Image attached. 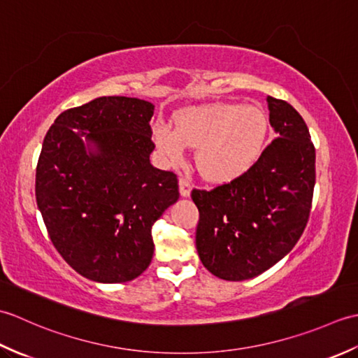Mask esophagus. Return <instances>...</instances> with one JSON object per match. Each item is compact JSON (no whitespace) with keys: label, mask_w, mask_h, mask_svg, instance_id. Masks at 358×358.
I'll use <instances>...</instances> for the list:
<instances>
[{"label":"esophagus","mask_w":358,"mask_h":358,"mask_svg":"<svg viewBox=\"0 0 358 358\" xmlns=\"http://www.w3.org/2000/svg\"><path fill=\"white\" fill-rule=\"evenodd\" d=\"M178 185H180V194H181V196H189V195H191V191H192L191 180H187L185 177H180Z\"/></svg>","instance_id":"obj_1"}]
</instances>
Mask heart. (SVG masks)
Here are the masks:
<instances>
[{"label":"heart","instance_id":"1","mask_svg":"<svg viewBox=\"0 0 358 358\" xmlns=\"http://www.w3.org/2000/svg\"><path fill=\"white\" fill-rule=\"evenodd\" d=\"M269 120L257 106L218 103L186 108L175 117V131L162 124L154 140L162 154L178 162L185 146L196 148L195 163L204 178L231 181L246 172L260 155Z\"/></svg>","mask_w":358,"mask_h":358}]
</instances>
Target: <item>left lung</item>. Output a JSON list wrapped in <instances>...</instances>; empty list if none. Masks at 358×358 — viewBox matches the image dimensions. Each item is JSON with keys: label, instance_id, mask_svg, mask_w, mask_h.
I'll return each mask as SVG.
<instances>
[{"label": "left lung", "instance_id": "1", "mask_svg": "<svg viewBox=\"0 0 358 358\" xmlns=\"http://www.w3.org/2000/svg\"><path fill=\"white\" fill-rule=\"evenodd\" d=\"M266 100L275 138L240 177L191 194L200 212V260L227 281L260 275L291 252L313 208L315 148L309 129L287 101Z\"/></svg>", "mask_w": 358, "mask_h": 358}]
</instances>
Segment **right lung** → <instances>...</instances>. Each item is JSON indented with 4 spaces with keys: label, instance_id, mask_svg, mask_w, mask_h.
<instances>
[{
    "label": "right lung",
    "instance_id": "1",
    "mask_svg": "<svg viewBox=\"0 0 358 358\" xmlns=\"http://www.w3.org/2000/svg\"><path fill=\"white\" fill-rule=\"evenodd\" d=\"M152 115L149 101L100 96L59 113L44 136L36 204L59 255L92 281L124 283L146 271L152 226L180 196L177 175L150 164Z\"/></svg>",
    "mask_w": 358,
    "mask_h": 358
}]
</instances>
